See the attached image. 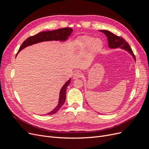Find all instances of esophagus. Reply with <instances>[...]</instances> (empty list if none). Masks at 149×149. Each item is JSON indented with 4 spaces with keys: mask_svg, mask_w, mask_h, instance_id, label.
I'll list each match as a JSON object with an SVG mask.
<instances>
[{
    "mask_svg": "<svg viewBox=\"0 0 149 149\" xmlns=\"http://www.w3.org/2000/svg\"><path fill=\"white\" fill-rule=\"evenodd\" d=\"M81 75L82 74H81V73H80V72L76 71L73 75V79H77V78L81 77Z\"/></svg>",
    "mask_w": 149,
    "mask_h": 149,
    "instance_id": "1",
    "label": "esophagus"
}]
</instances>
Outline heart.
I'll list each match as a JSON object with an SVG mask.
<instances>
[{
  "mask_svg": "<svg viewBox=\"0 0 149 149\" xmlns=\"http://www.w3.org/2000/svg\"><path fill=\"white\" fill-rule=\"evenodd\" d=\"M81 43L84 47H89L92 45L91 49L93 52L98 51L102 47V42L100 39L88 36H84L81 38Z\"/></svg>",
  "mask_w": 149,
  "mask_h": 149,
  "instance_id": "1",
  "label": "heart"
}]
</instances>
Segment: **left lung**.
Here are the masks:
<instances>
[{"mask_svg":"<svg viewBox=\"0 0 149 149\" xmlns=\"http://www.w3.org/2000/svg\"><path fill=\"white\" fill-rule=\"evenodd\" d=\"M101 32H102L106 35L107 37L108 43H109V47L111 48H116L120 47L124 49H125L126 51L129 52L136 60L134 54L131 48L129 46L128 43L125 40L119 36H117L115 34L111 33V31L108 30H100Z\"/></svg>","mask_w":149,"mask_h":149,"instance_id":"8db88e82","label":"left lung"}]
</instances>
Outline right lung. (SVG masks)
<instances>
[{
    "mask_svg": "<svg viewBox=\"0 0 149 149\" xmlns=\"http://www.w3.org/2000/svg\"><path fill=\"white\" fill-rule=\"evenodd\" d=\"M73 30L69 27L59 29L58 30H53V31H42V32L38 33V34L31 36V37L26 38L25 41L22 43L19 52L21 51L22 49L24 48L31 45L35 43H37L45 41H52V40H60V41H65L68 37L71 35ZM71 79H70L68 81L64 84L63 86L60 90V99L59 102H58V106L54 109L52 111L49 112L48 115H51L56 113V112L59 111V109L61 107V106L64 104L66 100V88L70 84Z\"/></svg>",
    "mask_w": 149,
    "mask_h": 149,
    "instance_id": "1",
    "label": "right lung"
}]
</instances>
